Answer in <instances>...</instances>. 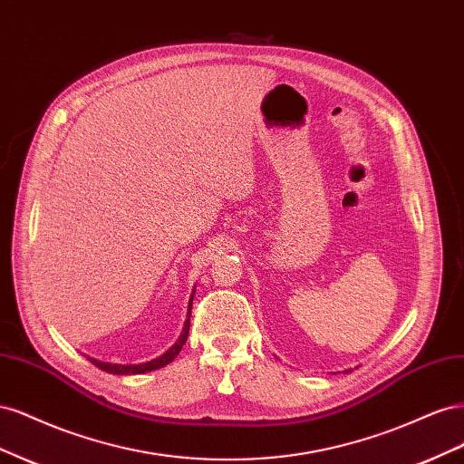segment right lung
Returning a JSON list of instances; mask_svg holds the SVG:
<instances>
[{"label": "right lung", "mask_w": 464, "mask_h": 464, "mask_svg": "<svg viewBox=\"0 0 464 464\" xmlns=\"http://www.w3.org/2000/svg\"><path fill=\"white\" fill-rule=\"evenodd\" d=\"M195 292V290H193ZM191 304H193V294L189 298V310H188V319H186V325H184V331H181L179 339L166 350V353L159 358H154L150 362H145V363H130V366H123V363H108V362H101V360H94V358H89L96 368H101L102 372L106 373H114V375H135V373H145V372H152V370H159V368H164L170 363L178 354L181 346L186 344L188 341V334H189V317H191Z\"/></svg>", "instance_id": "1"}]
</instances>
